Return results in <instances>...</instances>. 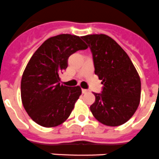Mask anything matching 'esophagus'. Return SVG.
<instances>
[{
	"label": "esophagus",
	"instance_id": "obj_1",
	"mask_svg": "<svg viewBox=\"0 0 159 159\" xmlns=\"http://www.w3.org/2000/svg\"><path fill=\"white\" fill-rule=\"evenodd\" d=\"M82 94H86V93H87V92H89V90H86V89H82Z\"/></svg>",
	"mask_w": 159,
	"mask_h": 159
}]
</instances>
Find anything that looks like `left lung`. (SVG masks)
Here are the masks:
<instances>
[{
  "mask_svg": "<svg viewBox=\"0 0 159 159\" xmlns=\"http://www.w3.org/2000/svg\"><path fill=\"white\" fill-rule=\"evenodd\" d=\"M82 39L90 48L94 73L102 80L101 93H94L92 114L107 126L127 122L137 111L141 98V80L124 49L106 34H89Z\"/></svg>",
  "mask_w": 159,
  "mask_h": 159,
  "instance_id": "left-lung-1",
  "label": "left lung"
}]
</instances>
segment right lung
<instances>
[{"label":"right lung","instance_id":"1","mask_svg":"<svg viewBox=\"0 0 159 159\" xmlns=\"http://www.w3.org/2000/svg\"><path fill=\"white\" fill-rule=\"evenodd\" d=\"M86 48L79 36L62 34L47 39L33 54L22 74L21 96L24 108L38 125L55 127L70 116L82 89L61 85L60 75L69 57Z\"/></svg>","mask_w":159,"mask_h":159}]
</instances>
